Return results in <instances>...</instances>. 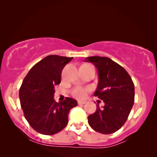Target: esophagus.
Segmentation results:
<instances>
[{"instance_id": "34e87169", "label": "esophagus", "mask_w": 157, "mask_h": 157, "mask_svg": "<svg viewBox=\"0 0 157 157\" xmlns=\"http://www.w3.org/2000/svg\"><path fill=\"white\" fill-rule=\"evenodd\" d=\"M85 103H86V102H85V101H81V100L78 101V105H84V104H85Z\"/></svg>"}]
</instances>
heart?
<instances>
[{
	"label": "heart",
	"instance_id": "1",
	"mask_svg": "<svg viewBox=\"0 0 157 157\" xmlns=\"http://www.w3.org/2000/svg\"><path fill=\"white\" fill-rule=\"evenodd\" d=\"M88 91L89 90L86 88L81 87V86H76V87H75L72 90L71 94H72V95L75 98L83 99V98H86Z\"/></svg>",
	"mask_w": 157,
	"mask_h": 157
}]
</instances>
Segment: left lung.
<instances>
[{"label":"left lung","mask_w":157,"mask_h":157,"mask_svg":"<svg viewBox=\"0 0 157 157\" xmlns=\"http://www.w3.org/2000/svg\"><path fill=\"white\" fill-rule=\"evenodd\" d=\"M84 61L98 69L99 81L94 95L105 103L102 109L97 105L96 111L89 116V124L102 134L117 132L124 124L134 104V83L127 71L110 58L93 56Z\"/></svg>","instance_id":"obj_1"}]
</instances>
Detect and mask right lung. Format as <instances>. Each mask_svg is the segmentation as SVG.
<instances>
[{
	"label": "right lung",
	"mask_w": 157,
	"mask_h": 157,
	"mask_svg": "<svg viewBox=\"0 0 157 157\" xmlns=\"http://www.w3.org/2000/svg\"><path fill=\"white\" fill-rule=\"evenodd\" d=\"M73 57L49 55L29 71L19 89V100L25 118L40 134L52 135L60 132L68 122L71 108L78 105L73 98L57 102L55 86L61 82L64 67Z\"/></svg>",
	"instance_id": "1"
}]
</instances>
